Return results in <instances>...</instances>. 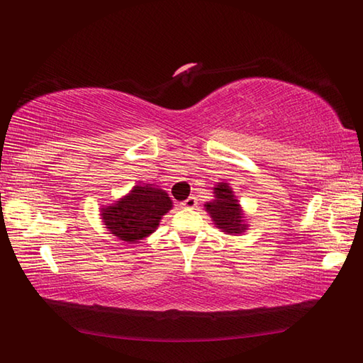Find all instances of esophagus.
<instances>
[{"label":"esophagus","instance_id":"1","mask_svg":"<svg viewBox=\"0 0 363 363\" xmlns=\"http://www.w3.org/2000/svg\"><path fill=\"white\" fill-rule=\"evenodd\" d=\"M182 207H187V209H195V207L198 206V199L195 196H189L186 201L181 203Z\"/></svg>","mask_w":363,"mask_h":363}]
</instances>
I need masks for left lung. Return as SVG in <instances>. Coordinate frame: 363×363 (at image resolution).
<instances>
[{
	"label": "left lung",
	"mask_w": 363,
	"mask_h": 363,
	"mask_svg": "<svg viewBox=\"0 0 363 363\" xmlns=\"http://www.w3.org/2000/svg\"><path fill=\"white\" fill-rule=\"evenodd\" d=\"M206 211L211 213L217 228L228 234H240L246 229V225H243L242 220L240 204L237 203L228 184L221 182L218 187H215V199L212 203L206 204Z\"/></svg>",
	"instance_id": "left-lung-1"
}]
</instances>
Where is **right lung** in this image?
<instances>
[{
    "label": "right lung",
    "mask_w": 363,
    "mask_h": 363,
    "mask_svg": "<svg viewBox=\"0 0 363 363\" xmlns=\"http://www.w3.org/2000/svg\"><path fill=\"white\" fill-rule=\"evenodd\" d=\"M172 209V199L164 190L148 186H137L113 206L103 209V220L111 234L120 240L134 243L154 233L159 220Z\"/></svg>",
    "instance_id": "right-lung-1"
}]
</instances>
